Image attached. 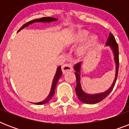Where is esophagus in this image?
Here are the masks:
<instances>
[{"label":"esophagus","mask_w":129,"mask_h":129,"mask_svg":"<svg viewBox=\"0 0 129 129\" xmlns=\"http://www.w3.org/2000/svg\"><path fill=\"white\" fill-rule=\"evenodd\" d=\"M61 70H62L63 74H66V73L70 72H72V65L70 64V63H66V64L63 65L62 67H61Z\"/></svg>","instance_id":"esophagus-1"}]
</instances>
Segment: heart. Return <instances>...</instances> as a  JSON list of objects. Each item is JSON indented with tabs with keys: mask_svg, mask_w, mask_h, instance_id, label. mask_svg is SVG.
<instances>
[{
	"mask_svg": "<svg viewBox=\"0 0 129 129\" xmlns=\"http://www.w3.org/2000/svg\"><path fill=\"white\" fill-rule=\"evenodd\" d=\"M87 35H88V32L86 31H85V30H80V31L76 32L75 34H74L70 37V39L68 41V43L69 45H75L80 43L81 41H82L86 38ZM95 39H96V37H95V36H93V35L88 39L84 46L81 47L78 51V55L79 56H84L87 53L88 49H90V46L92 45V43L94 42Z\"/></svg>",
	"mask_w": 129,
	"mask_h": 129,
	"instance_id": "b5f03b06",
	"label": "heart"
}]
</instances>
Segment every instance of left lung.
I'll return each mask as SVG.
<instances>
[{"mask_svg": "<svg viewBox=\"0 0 129 129\" xmlns=\"http://www.w3.org/2000/svg\"><path fill=\"white\" fill-rule=\"evenodd\" d=\"M106 45L107 46H110L111 47L113 54H114V59L115 61V64H116V74H115V78H114L112 85L110 86L108 90L102 93H99V94H89L86 93L85 92L83 91L82 89V86L80 84V70H81V62L78 63L77 64L74 66V70L76 71L75 75H76V82L77 84L76 87L75 88L76 92V95L78 97L79 100H80L81 102L86 103V104H96L98 102L102 101L104 100V98H106V96H108V94H110V92L112 91L113 88H114L115 83H116V79H117V76H118V66H119V58H118V44L116 43L115 38H114V35H112V33H110L108 38L107 39V41L106 43Z\"/></svg>", "mask_w": 129, "mask_h": 129, "instance_id": "left-lung-1", "label": "left lung"}]
</instances>
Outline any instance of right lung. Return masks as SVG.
I'll return each mask as SVG.
<instances>
[{
	"instance_id": "obj_1",
	"label": "right lung",
	"mask_w": 129,
	"mask_h": 129,
	"mask_svg": "<svg viewBox=\"0 0 129 129\" xmlns=\"http://www.w3.org/2000/svg\"><path fill=\"white\" fill-rule=\"evenodd\" d=\"M57 19H55V18H53V17H43V18H41V19H35V20H32V21H29L28 23H25V25H23L22 27L20 28L19 31H20L21 29H24L25 27H28L29 25L31 24H33L34 23H36V22H41V23H49V22H53V21H57ZM62 75V71H61V66H59L57 68L56 73H55V75L54 78L53 80V82L52 85H51V91L49 92V94L48 95V96L44 100L41 101L40 102H37V103H34L35 104H39V105H41V104H46L47 102L49 101V100L51 99L53 95L55 94V87H56V84L57 83V81L59 80V79L60 78V77Z\"/></svg>"
}]
</instances>
